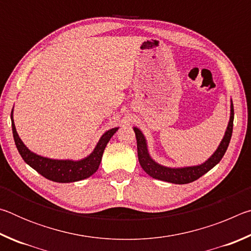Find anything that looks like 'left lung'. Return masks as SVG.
Instances as JSON below:
<instances>
[{
  "mask_svg": "<svg viewBox=\"0 0 251 251\" xmlns=\"http://www.w3.org/2000/svg\"><path fill=\"white\" fill-rule=\"evenodd\" d=\"M232 126H233V105L231 100L230 105V120H229L226 133L223 138L222 143L218 146L217 151L208 158L205 163L198 166H190V167H182V168H171L165 167L161 165L157 164L155 160H152L150 156V152L147 150L146 139L144 135L137 127H134V131L136 135V141H137V154H138V160L141 164L142 168L151 177L155 178V179L164 180L167 182H173V184H189L197 180L202 175H205L207 172H209L211 168H214L217 165L226 152L229 143H230V138L232 135Z\"/></svg>",
  "mask_w": 251,
  "mask_h": 251,
  "instance_id": "obj_1",
  "label": "left lung"
}]
</instances>
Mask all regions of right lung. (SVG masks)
Returning a JSON list of instances; mask_svg holds the SVG:
<instances>
[{
	"label": "right lung",
	"instance_id": "obj_1",
	"mask_svg": "<svg viewBox=\"0 0 251 251\" xmlns=\"http://www.w3.org/2000/svg\"><path fill=\"white\" fill-rule=\"evenodd\" d=\"M11 121L16 148H18L20 155L22 156L25 163L29 165L33 169H35L43 177L56 182H74L92 176L99 169L106 145L118 129V127H115V128L106 131L100 137V142L97 143L95 150L86 158L76 161L70 159L58 160L39 156L29 151L21 141L18 131H16L13 121V110L11 113Z\"/></svg>",
	"mask_w": 251,
	"mask_h": 251
}]
</instances>
